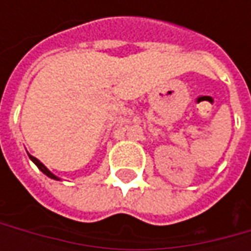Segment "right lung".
I'll list each match as a JSON object with an SVG mask.
<instances>
[{
	"instance_id": "obj_1",
	"label": "right lung",
	"mask_w": 251,
	"mask_h": 251,
	"mask_svg": "<svg viewBox=\"0 0 251 251\" xmlns=\"http://www.w3.org/2000/svg\"><path fill=\"white\" fill-rule=\"evenodd\" d=\"M27 155H29V153H27ZM29 158H30V160L33 162V163H34V165H36V166H37V168H39V169H40V170H42V172H43L46 176H49V177H50V178H54V180H60V178L57 177V176H54L53 173H51V172H50L49 169L46 168V166H44V165H43V163H42V162H40V160L36 159V158H34V156H32V155H29Z\"/></svg>"
}]
</instances>
